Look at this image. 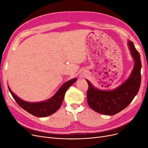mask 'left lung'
<instances>
[{"label": "left lung", "mask_w": 148, "mask_h": 148, "mask_svg": "<svg viewBox=\"0 0 148 148\" xmlns=\"http://www.w3.org/2000/svg\"><path fill=\"white\" fill-rule=\"evenodd\" d=\"M134 66L128 79L113 90H102L95 88L88 83L87 101L94 111L105 115H114L125 108L137 94L141 83L142 63L140 56L132 41H128Z\"/></svg>", "instance_id": "1"}]
</instances>
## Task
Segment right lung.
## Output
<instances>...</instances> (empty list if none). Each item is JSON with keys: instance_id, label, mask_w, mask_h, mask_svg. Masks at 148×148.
<instances>
[{"instance_id": "1", "label": "right lung", "mask_w": 148, "mask_h": 148, "mask_svg": "<svg viewBox=\"0 0 148 148\" xmlns=\"http://www.w3.org/2000/svg\"><path fill=\"white\" fill-rule=\"evenodd\" d=\"M77 79H73L65 83L52 98L49 100L40 103H29L25 101L15 95L8 89L15 101L25 110L36 117H46L55 113L62 105L65 92Z\"/></svg>"}]
</instances>
